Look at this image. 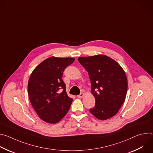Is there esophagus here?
<instances>
[{
    "mask_svg": "<svg viewBox=\"0 0 153 153\" xmlns=\"http://www.w3.org/2000/svg\"><path fill=\"white\" fill-rule=\"evenodd\" d=\"M83 96H84V94H83V93H81L79 96H77V97H79V98H82V97H83Z\"/></svg>",
    "mask_w": 153,
    "mask_h": 153,
    "instance_id": "obj_1",
    "label": "esophagus"
}]
</instances>
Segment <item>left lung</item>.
Returning a JSON list of instances; mask_svg holds the SVG:
<instances>
[{
  "label": "left lung",
  "instance_id": "1",
  "mask_svg": "<svg viewBox=\"0 0 153 153\" xmlns=\"http://www.w3.org/2000/svg\"><path fill=\"white\" fill-rule=\"evenodd\" d=\"M78 60L88 73L96 100L90 113L102 120L113 117L125 102L127 93L124 70L117 62L105 55L80 57Z\"/></svg>",
  "mask_w": 153,
  "mask_h": 153
}]
</instances>
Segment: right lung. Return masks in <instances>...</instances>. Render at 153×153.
Masks as SVG:
<instances>
[{
    "label": "right lung",
    "instance_id": "obj_1",
    "mask_svg": "<svg viewBox=\"0 0 153 153\" xmlns=\"http://www.w3.org/2000/svg\"><path fill=\"white\" fill-rule=\"evenodd\" d=\"M74 60L71 57H49L36 67L30 76V100L39 117L45 122H59L70 110L73 99L68 96L62 77L65 69Z\"/></svg>",
    "mask_w": 153,
    "mask_h": 153
}]
</instances>
